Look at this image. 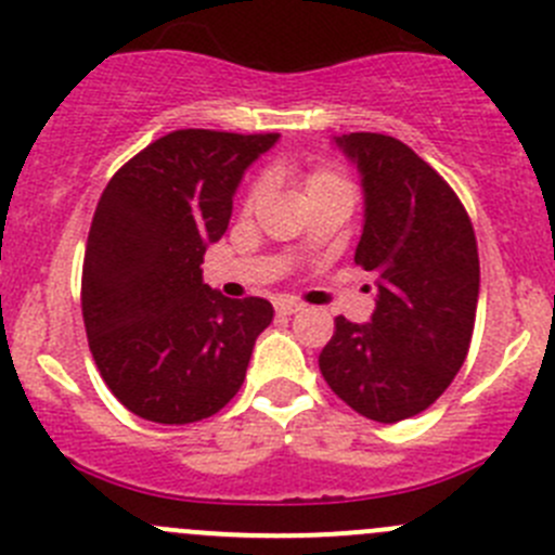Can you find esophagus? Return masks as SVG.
Returning <instances> with one entry per match:
<instances>
[{
	"mask_svg": "<svg viewBox=\"0 0 555 555\" xmlns=\"http://www.w3.org/2000/svg\"><path fill=\"white\" fill-rule=\"evenodd\" d=\"M276 311L282 317H293V314H298V311H304V304H300V300H293V298H279Z\"/></svg>",
	"mask_w": 555,
	"mask_h": 555,
	"instance_id": "1",
	"label": "esophagus"
}]
</instances>
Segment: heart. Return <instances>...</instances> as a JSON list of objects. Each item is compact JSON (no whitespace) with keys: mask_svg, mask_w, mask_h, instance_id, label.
<instances>
[{"mask_svg":"<svg viewBox=\"0 0 555 555\" xmlns=\"http://www.w3.org/2000/svg\"><path fill=\"white\" fill-rule=\"evenodd\" d=\"M331 179H338V176H333L331 170H314V173L306 176V190H311V186H317V184H325V181H331Z\"/></svg>","mask_w":555,"mask_h":555,"instance_id":"obj_1","label":"heart"}]
</instances>
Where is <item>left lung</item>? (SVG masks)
Wrapping results in <instances>:
<instances>
[{"mask_svg":"<svg viewBox=\"0 0 555 555\" xmlns=\"http://www.w3.org/2000/svg\"><path fill=\"white\" fill-rule=\"evenodd\" d=\"M333 146L360 173L354 262L374 279L376 306L369 322L336 317L320 371L369 421H406L448 390L469 352L480 298L475 230L448 181L390 134L349 132Z\"/></svg>","mask_w":555,"mask_h":555,"instance_id":"1","label":"left lung"}]
</instances>
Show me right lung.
<instances>
[{
    "label": "right lung",
    "mask_w": 555,
    "mask_h": 555,
    "mask_svg": "<svg viewBox=\"0 0 555 555\" xmlns=\"http://www.w3.org/2000/svg\"><path fill=\"white\" fill-rule=\"evenodd\" d=\"M279 134L176 129L129 159L102 192L83 257L86 336L113 396L143 421L184 426L244 385L266 298H224L203 255L230 224L233 197Z\"/></svg>",
    "instance_id": "1"
}]
</instances>
